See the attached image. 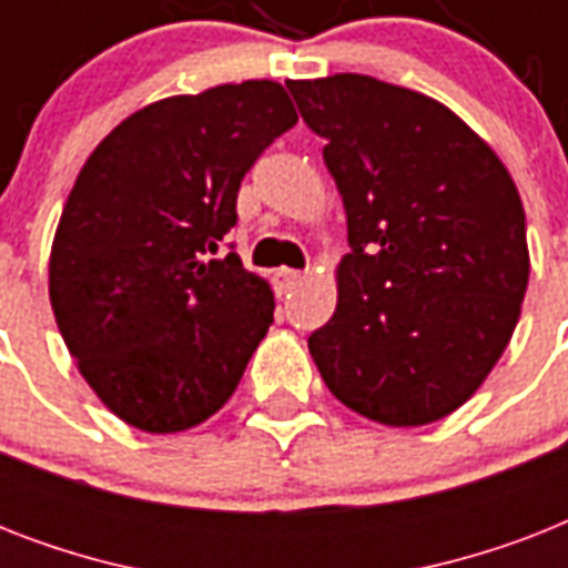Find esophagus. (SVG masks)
Listing matches in <instances>:
<instances>
[{"instance_id": "esophagus-1", "label": "esophagus", "mask_w": 568, "mask_h": 568, "mask_svg": "<svg viewBox=\"0 0 568 568\" xmlns=\"http://www.w3.org/2000/svg\"><path fill=\"white\" fill-rule=\"evenodd\" d=\"M303 274L301 271H292V267H276L274 271V285H276V292L285 294V292H292L294 285L301 283Z\"/></svg>"}]
</instances>
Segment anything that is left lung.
Listing matches in <instances>:
<instances>
[{
    "instance_id": "8db88e82",
    "label": "left lung",
    "mask_w": 568,
    "mask_h": 568,
    "mask_svg": "<svg viewBox=\"0 0 568 568\" xmlns=\"http://www.w3.org/2000/svg\"><path fill=\"white\" fill-rule=\"evenodd\" d=\"M285 88L327 141L351 244L312 359L372 422H439L484 386L519 324L530 274L519 189L433 97L359 73Z\"/></svg>"
}]
</instances>
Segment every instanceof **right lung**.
<instances>
[{"mask_svg": "<svg viewBox=\"0 0 568 568\" xmlns=\"http://www.w3.org/2000/svg\"><path fill=\"white\" fill-rule=\"evenodd\" d=\"M297 123L271 79L150 102L75 176L49 253V301L93 395L129 427L182 433L239 386L274 321L271 285L214 258L244 173Z\"/></svg>", "mask_w": 568, "mask_h": 568, "instance_id": "obj_1", "label": "right lung"}]
</instances>
